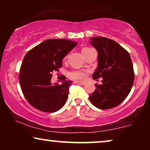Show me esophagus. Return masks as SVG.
<instances>
[{
    "label": "esophagus",
    "instance_id": "1",
    "mask_svg": "<svg viewBox=\"0 0 150 150\" xmlns=\"http://www.w3.org/2000/svg\"><path fill=\"white\" fill-rule=\"evenodd\" d=\"M75 83L77 84V85H85V82H79V81H75Z\"/></svg>",
    "mask_w": 150,
    "mask_h": 150
}]
</instances>
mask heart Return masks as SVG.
Instances as JSON below:
<instances>
[{"label":"heart","mask_w":150,"mask_h":150,"mask_svg":"<svg viewBox=\"0 0 150 150\" xmlns=\"http://www.w3.org/2000/svg\"><path fill=\"white\" fill-rule=\"evenodd\" d=\"M89 48H84L83 50H82V52L84 55L85 52L86 51L89 50ZM67 58V55H66L63 59V60H65ZM87 71H83V70H74V71H71L69 73V76L70 79H73V80H76V81H84L86 79L87 76Z\"/></svg>","instance_id":"1"}]
</instances>
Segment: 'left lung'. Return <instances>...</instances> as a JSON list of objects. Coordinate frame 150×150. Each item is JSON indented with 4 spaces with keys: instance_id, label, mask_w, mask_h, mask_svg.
Returning <instances> with one entry per match:
<instances>
[{
    "instance_id": "obj_1",
    "label": "left lung",
    "mask_w": 150,
    "mask_h": 150,
    "mask_svg": "<svg viewBox=\"0 0 150 150\" xmlns=\"http://www.w3.org/2000/svg\"><path fill=\"white\" fill-rule=\"evenodd\" d=\"M91 40L98 52V67L93 79L102 78V83L96 84L89 100L98 108L109 109L120 104L130 93L134 80L132 60L128 51L114 40L102 37Z\"/></svg>"
}]
</instances>
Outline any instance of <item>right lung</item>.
<instances>
[{"label":"right lung","mask_w":150,"mask_h":150,"mask_svg":"<svg viewBox=\"0 0 150 150\" xmlns=\"http://www.w3.org/2000/svg\"><path fill=\"white\" fill-rule=\"evenodd\" d=\"M65 39L44 41L26 53L19 72L22 93L27 102L43 112H56L64 106L71 81L61 76V85H52V73L59 71L62 59L76 46Z\"/></svg>","instance_id":"right-lung-1"}]
</instances>
